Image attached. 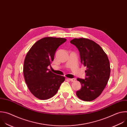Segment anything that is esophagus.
Wrapping results in <instances>:
<instances>
[{"label": "esophagus", "mask_w": 127, "mask_h": 127, "mask_svg": "<svg viewBox=\"0 0 127 127\" xmlns=\"http://www.w3.org/2000/svg\"><path fill=\"white\" fill-rule=\"evenodd\" d=\"M67 79L68 80H69V81H71V82H73V81H74L75 80V79H69V78H67Z\"/></svg>", "instance_id": "obj_1"}]
</instances>
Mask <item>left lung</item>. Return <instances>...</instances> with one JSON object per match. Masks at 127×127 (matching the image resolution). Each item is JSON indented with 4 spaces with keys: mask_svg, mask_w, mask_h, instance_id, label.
Wrapping results in <instances>:
<instances>
[{
    "mask_svg": "<svg viewBox=\"0 0 127 127\" xmlns=\"http://www.w3.org/2000/svg\"><path fill=\"white\" fill-rule=\"evenodd\" d=\"M80 52L81 63L87 66L86 78L77 79L81 89L76 92L82 100H94L102 93L110 75V64L107 54L98 44L85 38H74L70 41Z\"/></svg>",
    "mask_w": 127,
    "mask_h": 127,
    "instance_id": "1",
    "label": "left lung"
}]
</instances>
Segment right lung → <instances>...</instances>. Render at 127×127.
I'll return each instance as SVG.
<instances>
[{"label": "right lung", "mask_w": 127, "mask_h": 127, "mask_svg": "<svg viewBox=\"0 0 127 127\" xmlns=\"http://www.w3.org/2000/svg\"><path fill=\"white\" fill-rule=\"evenodd\" d=\"M64 38L46 37L37 41L25 58L23 74L25 82L32 95L40 99L54 96L65 80L48 69L57 48L66 41Z\"/></svg>", "instance_id": "add662e5"}]
</instances>
